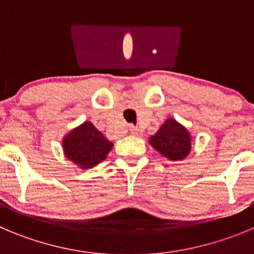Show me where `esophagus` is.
Masks as SVG:
<instances>
[{
  "mask_svg": "<svg viewBox=\"0 0 254 254\" xmlns=\"http://www.w3.org/2000/svg\"><path fill=\"white\" fill-rule=\"evenodd\" d=\"M129 130L131 135H140V130H139L136 127H134V125H131V127H129Z\"/></svg>",
  "mask_w": 254,
  "mask_h": 254,
  "instance_id": "1",
  "label": "esophagus"
}]
</instances>
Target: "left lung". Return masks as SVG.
I'll return each mask as SVG.
<instances>
[{"instance_id": "left-lung-1", "label": "left lung", "mask_w": 254, "mask_h": 254, "mask_svg": "<svg viewBox=\"0 0 254 254\" xmlns=\"http://www.w3.org/2000/svg\"><path fill=\"white\" fill-rule=\"evenodd\" d=\"M150 144L170 160L184 159L191 146L188 130L173 119H168L159 131L151 136Z\"/></svg>"}]
</instances>
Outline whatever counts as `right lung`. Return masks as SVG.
<instances>
[{"label": "right lung", "mask_w": 254, "mask_h": 254, "mask_svg": "<svg viewBox=\"0 0 254 254\" xmlns=\"http://www.w3.org/2000/svg\"><path fill=\"white\" fill-rule=\"evenodd\" d=\"M63 145L68 159L84 169L103 162L113 148V143L89 122L73 129L65 136Z\"/></svg>", "instance_id": "right-lung-1"}]
</instances>
